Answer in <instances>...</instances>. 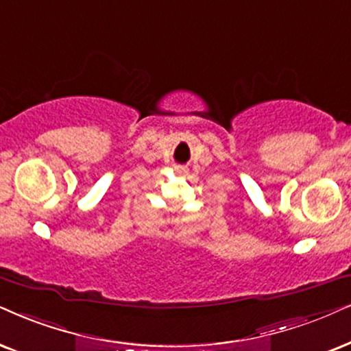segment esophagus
I'll return each mask as SVG.
<instances>
[{
    "label": "esophagus",
    "instance_id": "obj_1",
    "mask_svg": "<svg viewBox=\"0 0 351 351\" xmlns=\"http://www.w3.org/2000/svg\"><path fill=\"white\" fill-rule=\"evenodd\" d=\"M176 170H178V171H184V168H180V167H178V168H176Z\"/></svg>",
    "mask_w": 351,
    "mask_h": 351
}]
</instances>
